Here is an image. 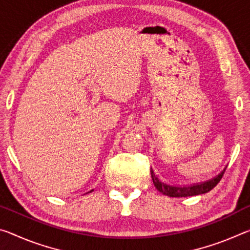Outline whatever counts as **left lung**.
Returning a JSON list of instances; mask_svg holds the SVG:
<instances>
[{"mask_svg": "<svg viewBox=\"0 0 250 250\" xmlns=\"http://www.w3.org/2000/svg\"><path fill=\"white\" fill-rule=\"evenodd\" d=\"M226 167L219 173L218 175L211 177V179L204 181V182H198V183H192V184H174L167 182L162 177L155 174L153 168L151 167V176L153 184L164 195L170 196V197H186V196H194V195H200V194H205L209 192L210 189H213L215 186L218 184V182L221 181L222 176L225 172Z\"/></svg>", "mask_w": 250, "mask_h": 250, "instance_id": "obj_1", "label": "left lung"}]
</instances>
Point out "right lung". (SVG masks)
<instances>
[{"label": "right lung", "instance_id": "obj_1", "mask_svg": "<svg viewBox=\"0 0 250 250\" xmlns=\"http://www.w3.org/2000/svg\"><path fill=\"white\" fill-rule=\"evenodd\" d=\"M92 191H94V189H91V191H89L88 193H90V192H92ZM86 194H87V193H86Z\"/></svg>", "mask_w": 250, "mask_h": 250}]
</instances>
